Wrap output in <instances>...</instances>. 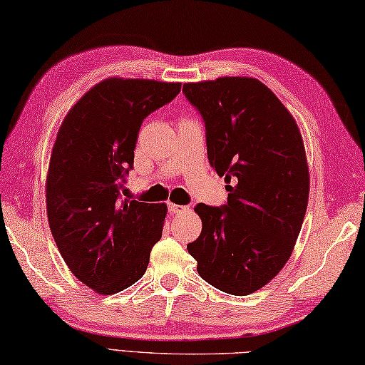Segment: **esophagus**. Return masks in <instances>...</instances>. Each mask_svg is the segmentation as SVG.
Segmentation results:
<instances>
[{"instance_id":"obj_1","label":"esophagus","mask_w":365,"mask_h":365,"mask_svg":"<svg viewBox=\"0 0 365 365\" xmlns=\"http://www.w3.org/2000/svg\"><path fill=\"white\" fill-rule=\"evenodd\" d=\"M168 210L169 213H174V215H180V213H185L188 212L190 208L185 207V205H177V204H168Z\"/></svg>"}]
</instances>
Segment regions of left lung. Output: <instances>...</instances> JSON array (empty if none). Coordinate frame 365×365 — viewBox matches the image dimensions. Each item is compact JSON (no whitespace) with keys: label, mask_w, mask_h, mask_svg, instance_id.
<instances>
[{"label":"left lung","mask_w":365,"mask_h":365,"mask_svg":"<svg viewBox=\"0 0 365 365\" xmlns=\"http://www.w3.org/2000/svg\"><path fill=\"white\" fill-rule=\"evenodd\" d=\"M205 123L210 166L229 185L227 204H197L199 238L187 246L197 273L229 294L254 293L290 259L304 221L309 169L293 115L255 78L185 83Z\"/></svg>","instance_id":"1"}]
</instances>
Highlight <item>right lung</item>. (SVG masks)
<instances>
[{"instance_id":"1","label":"right lung","mask_w":365,"mask_h":365,"mask_svg":"<svg viewBox=\"0 0 365 365\" xmlns=\"http://www.w3.org/2000/svg\"><path fill=\"white\" fill-rule=\"evenodd\" d=\"M180 83L108 78L89 89L59 127L46 175V215L67 267L100 294L133 285L163 234L166 204L120 197L143 120Z\"/></svg>"}]
</instances>
